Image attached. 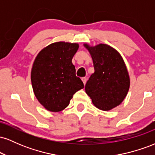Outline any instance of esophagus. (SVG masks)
Masks as SVG:
<instances>
[{"instance_id": "obj_1", "label": "esophagus", "mask_w": 155, "mask_h": 155, "mask_svg": "<svg viewBox=\"0 0 155 155\" xmlns=\"http://www.w3.org/2000/svg\"><path fill=\"white\" fill-rule=\"evenodd\" d=\"M81 80H82L84 84H86V82H87V78L86 77H82V78H81Z\"/></svg>"}]
</instances>
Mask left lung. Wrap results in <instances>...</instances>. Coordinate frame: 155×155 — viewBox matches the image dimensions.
Here are the masks:
<instances>
[{
  "instance_id": "obj_1",
  "label": "left lung",
  "mask_w": 155,
  "mask_h": 155,
  "mask_svg": "<svg viewBox=\"0 0 155 155\" xmlns=\"http://www.w3.org/2000/svg\"><path fill=\"white\" fill-rule=\"evenodd\" d=\"M84 46L91 54L95 69L87 81L85 92L95 107L109 111L119 106L128 92L127 68L120 53L107 44Z\"/></svg>"
}]
</instances>
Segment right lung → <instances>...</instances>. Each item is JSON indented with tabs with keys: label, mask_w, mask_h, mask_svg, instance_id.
<instances>
[{
	"label": "right lung",
	"mask_w": 155,
	"mask_h": 155,
	"mask_svg": "<svg viewBox=\"0 0 155 155\" xmlns=\"http://www.w3.org/2000/svg\"><path fill=\"white\" fill-rule=\"evenodd\" d=\"M78 49L76 43L55 42L44 48L35 58L31 70L32 87L39 103L48 111L63 110L73 95L84 88L72 63Z\"/></svg>",
	"instance_id": "obj_1"
}]
</instances>
